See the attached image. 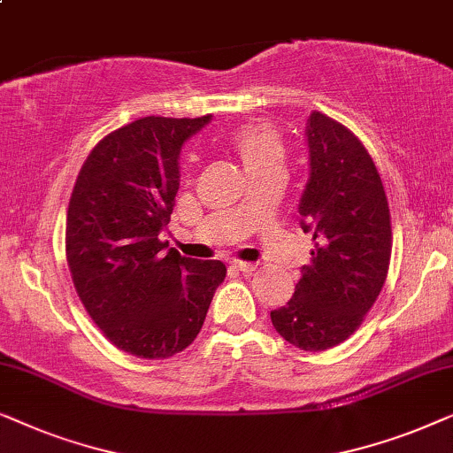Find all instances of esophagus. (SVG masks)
<instances>
[{
	"mask_svg": "<svg viewBox=\"0 0 453 453\" xmlns=\"http://www.w3.org/2000/svg\"><path fill=\"white\" fill-rule=\"evenodd\" d=\"M234 269H238L240 273H252V271L258 269V265L257 263H244V260H235Z\"/></svg>",
	"mask_w": 453,
	"mask_h": 453,
	"instance_id": "obj_1",
	"label": "esophagus"
}]
</instances>
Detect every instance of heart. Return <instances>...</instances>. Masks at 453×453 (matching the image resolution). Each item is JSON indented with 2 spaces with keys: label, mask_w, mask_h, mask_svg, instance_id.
<instances>
[{
  "label": "heart",
  "mask_w": 453,
  "mask_h": 453,
  "mask_svg": "<svg viewBox=\"0 0 453 453\" xmlns=\"http://www.w3.org/2000/svg\"><path fill=\"white\" fill-rule=\"evenodd\" d=\"M224 143L232 150L250 176L281 165L285 145L281 131L265 119H252L234 125L224 135Z\"/></svg>",
  "instance_id": "obj_1"
}]
</instances>
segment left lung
I'll list each match as a JSON object with an SVG mask.
<instances>
[{
  "label": "left lung",
  "mask_w": 453,
  "mask_h": 453,
  "mask_svg": "<svg viewBox=\"0 0 453 453\" xmlns=\"http://www.w3.org/2000/svg\"><path fill=\"white\" fill-rule=\"evenodd\" d=\"M310 180L299 203L303 232H314L296 293L271 311L273 326L303 351L347 341L384 288L392 257L390 207L365 145L322 112L308 123Z\"/></svg>",
  "instance_id": "obj_1"
}]
</instances>
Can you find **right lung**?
<instances>
[{
  "label": "right lung",
  "instance_id": "add662e5",
  "mask_svg": "<svg viewBox=\"0 0 453 453\" xmlns=\"http://www.w3.org/2000/svg\"><path fill=\"white\" fill-rule=\"evenodd\" d=\"M143 117L94 145L75 178L65 257L75 291L102 334L142 359H168L201 333L221 260L184 258L162 242L178 193L182 143L209 123Z\"/></svg>",
  "mask_w": 453,
  "mask_h": 453
}]
</instances>
